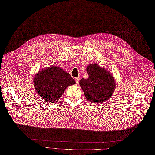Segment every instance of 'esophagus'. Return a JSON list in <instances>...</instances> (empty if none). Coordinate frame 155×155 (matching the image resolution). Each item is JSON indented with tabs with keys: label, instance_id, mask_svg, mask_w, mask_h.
Masks as SVG:
<instances>
[{
	"label": "esophagus",
	"instance_id": "esophagus-1",
	"mask_svg": "<svg viewBox=\"0 0 155 155\" xmlns=\"http://www.w3.org/2000/svg\"><path fill=\"white\" fill-rule=\"evenodd\" d=\"M79 80H80V78H79V77H78V78H75V81H76V84H78V83H79Z\"/></svg>",
	"mask_w": 155,
	"mask_h": 155
}]
</instances>
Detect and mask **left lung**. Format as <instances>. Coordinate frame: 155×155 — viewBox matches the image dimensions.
Returning a JSON list of instances; mask_svg holds the SVG:
<instances>
[{"instance_id":"obj_1","label":"left lung","mask_w":155,"mask_h":155,"mask_svg":"<svg viewBox=\"0 0 155 155\" xmlns=\"http://www.w3.org/2000/svg\"><path fill=\"white\" fill-rule=\"evenodd\" d=\"M87 79H81L79 84L86 98L93 103L105 102L113 95L116 84L110 71L97 65L89 64L86 68Z\"/></svg>"}]
</instances>
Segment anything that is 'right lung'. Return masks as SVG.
<instances>
[{
	"instance_id": "1",
	"label": "right lung",
	"mask_w": 155,
	"mask_h": 155,
	"mask_svg": "<svg viewBox=\"0 0 155 155\" xmlns=\"http://www.w3.org/2000/svg\"><path fill=\"white\" fill-rule=\"evenodd\" d=\"M35 91L48 103H55L62 96L65 89L75 84L71 75L57 66L41 70L34 78Z\"/></svg>"
}]
</instances>
